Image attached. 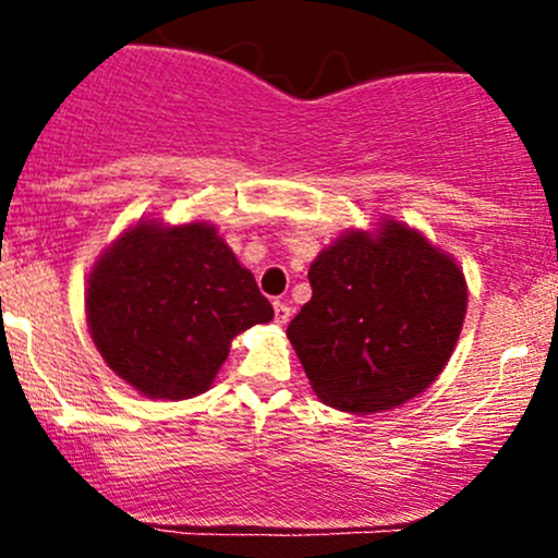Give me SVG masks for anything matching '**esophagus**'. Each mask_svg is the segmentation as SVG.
Returning a JSON list of instances; mask_svg holds the SVG:
<instances>
[{
  "instance_id": "esophagus-1",
  "label": "esophagus",
  "mask_w": 558,
  "mask_h": 558,
  "mask_svg": "<svg viewBox=\"0 0 558 558\" xmlns=\"http://www.w3.org/2000/svg\"><path fill=\"white\" fill-rule=\"evenodd\" d=\"M272 310H275V323H278V325H286L293 315L291 306H288L286 301H272Z\"/></svg>"
}]
</instances>
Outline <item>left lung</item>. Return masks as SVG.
<instances>
[{
	"instance_id": "left-lung-1",
	"label": "left lung",
	"mask_w": 558,
	"mask_h": 558,
	"mask_svg": "<svg viewBox=\"0 0 558 558\" xmlns=\"http://www.w3.org/2000/svg\"><path fill=\"white\" fill-rule=\"evenodd\" d=\"M312 299L288 325L315 393L343 412H380L425 390L462 332L457 262L417 230H351L310 267Z\"/></svg>"
}]
</instances>
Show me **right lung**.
<instances>
[{
    "label": "right lung",
    "instance_id": "obj_1",
    "mask_svg": "<svg viewBox=\"0 0 558 558\" xmlns=\"http://www.w3.org/2000/svg\"><path fill=\"white\" fill-rule=\"evenodd\" d=\"M86 312L105 362L149 399L181 401L213 386L230 341L270 323L272 306L207 222H138L88 278Z\"/></svg>",
    "mask_w": 558,
    "mask_h": 558
}]
</instances>
